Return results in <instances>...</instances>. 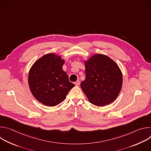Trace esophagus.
Here are the masks:
<instances>
[{
	"label": "esophagus",
	"mask_w": 151,
	"mask_h": 151,
	"mask_svg": "<svg viewBox=\"0 0 151 151\" xmlns=\"http://www.w3.org/2000/svg\"><path fill=\"white\" fill-rule=\"evenodd\" d=\"M75 85H76V86H79V85H80V81H79V80H78L77 81H76V82H75Z\"/></svg>",
	"instance_id": "obj_1"
}]
</instances>
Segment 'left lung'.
I'll list each match as a JSON object with an SVG mask.
<instances>
[{"mask_svg":"<svg viewBox=\"0 0 151 151\" xmlns=\"http://www.w3.org/2000/svg\"><path fill=\"white\" fill-rule=\"evenodd\" d=\"M85 75L81 87L92 104L103 106L113 102L119 95L122 75L111 58L96 54L85 62Z\"/></svg>","mask_w":151,"mask_h":151,"instance_id":"8db88e82","label":"left lung"}]
</instances>
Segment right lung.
<instances>
[{"mask_svg":"<svg viewBox=\"0 0 151 151\" xmlns=\"http://www.w3.org/2000/svg\"><path fill=\"white\" fill-rule=\"evenodd\" d=\"M64 61L50 53L37 60L29 73V85L33 96L41 103L55 106L65 99L75 85L63 70Z\"/></svg>","mask_w":151,"mask_h":151,"instance_id":"obj_1","label":"right lung"}]
</instances>
